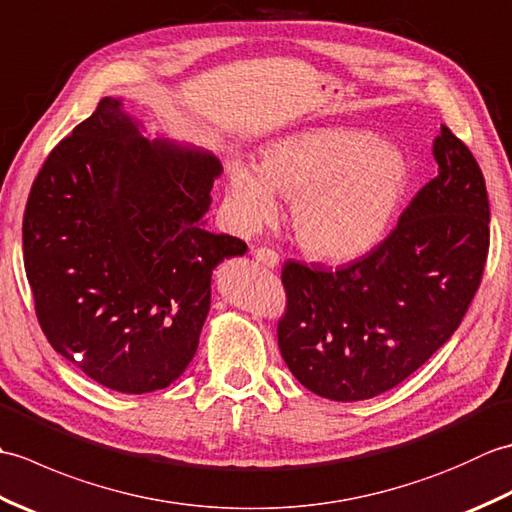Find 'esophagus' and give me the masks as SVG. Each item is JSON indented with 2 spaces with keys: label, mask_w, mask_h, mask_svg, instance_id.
Listing matches in <instances>:
<instances>
[{
  "label": "esophagus",
  "mask_w": 512,
  "mask_h": 512,
  "mask_svg": "<svg viewBox=\"0 0 512 512\" xmlns=\"http://www.w3.org/2000/svg\"><path fill=\"white\" fill-rule=\"evenodd\" d=\"M253 257L257 259V264H264L268 268H275L279 264V255L275 253L273 248H266V246L253 248Z\"/></svg>",
  "instance_id": "esophagus-1"
}]
</instances>
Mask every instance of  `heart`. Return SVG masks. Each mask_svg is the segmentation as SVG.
<instances>
[{
	"label": "heart",
	"instance_id": "obj_1",
	"mask_svg": "<svg viewBox=\"0 0 512 512\" xmlns=\"http://www.w3.org/2000/svg\"><path fill=\"white\" fill-rule=\"evenodd\" d=\"M235 222L257 228L292 200L297 242L325 262H350L378 244L409 184L405 154L350 127H317L266 145L259 167L233 158L226 167Z\"/></svg>",
	"mask_w": 512,
	"mask_h": 512
}]
</instances>
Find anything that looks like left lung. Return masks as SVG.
<instances>
[{
	"label": "left lung",
	"instance_id": "obj_1",
	"mask_svg": "<svg viewBox=\"0 0 512 512\" xmlns=\"http://www.w3.org/2000/svg\"><path fill=\"white\" fill-rule=\"evenodd\" d=\"M438 176L398 226L336 270L286 262L277 341L290 372L317 396L354 402L396 387L458 330L482 284L491 209L471 149L442 125Z\"/></svg>",
	"mask_w": 512,
	"mask_h": 512
}]
</instances>
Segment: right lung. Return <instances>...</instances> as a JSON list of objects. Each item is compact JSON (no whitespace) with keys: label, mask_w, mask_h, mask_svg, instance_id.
Returning a JSON list of instances; mask_svg holds the SVG:
<instances>
[{"label":"right lung","mask_w":512,"mask_h":512,"mask_svg":"<svg viewBox=\"0 0 512 512\" xmlns=\"http://www.w3.org/2000/svg\"><path fill=\"white\" fill-rule=\"evenodd\" d=\"M220 160L149 143L103 99L43 162L24 266L48 343L123 394L171 385L198 350L211 273L246 242L204 228Z\"/></svg>","instance_id":"1"}]
</instances>
